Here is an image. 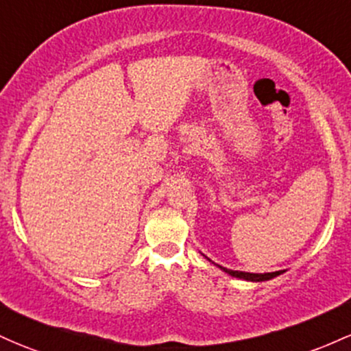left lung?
<instances>
[{
    "label": "left lung",
    "instance_id": "left-lung-1",
    "mask_svg": "<svg viewBox=\"0 0 351 351\" xmlns=\"http://www.w3.org/2000/svg\"><path fill=\"white\" fill-rule=\"evenodd\" d=\"M208 261H211L210 258H206ZM213 263V261H211ZM217 265V263H213ZM218 268H221L223 271L228 273L230 276H234V278H240V280H246V282H268V280L275 278V276L282 275V273H285L283 269H280V271H271V273H246V271H238V269H228L225 267H219V265H217Z\"/></svg>",
    "mask_w": 351,
    "mask_h": 351
}]
</instances>
